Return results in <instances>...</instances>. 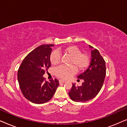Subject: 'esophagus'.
<instances>
[{
    "label": "esophagus",
    "mask_w": 127,
    "mask_h": 127,
    "mask_svg": "<svg viewBox=\"0 0 127 127\" xmlns=\"http://www.w3.org/2000/svg\"><path fill=\"white\" fill-rule=\"evenodd\" d=\"M60 81V83H64V82H65V80H62V79H61L59 80Z\"/></svg>",
    "instance_id": "1"
}]
</instances>
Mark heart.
Returning a JSON list of instances; mask_svg holds the SVG:
<instances>
[{"label": "heart", "instance_id": "1", "mask_svg": "<svg viewBox=\"0 0 127 127\" xmlns=\"http://www.w3.org/2000/svg\"><path fill=\"white\" fill-rule=\"evenodd\" d=\"M62 51L71 57L69 62L70 66H60L55 69V74L57 77L63 79H67L76 73L77 67L79 70H83L88 66L90 62L88 55L86 53H82L78 47L72 45L64 48ZM61 55L58 51H53L50 55V60L52 65H57L61 61Z\"/></svg>", "mask_w": 127, "mask_h": 127}]
</instances>
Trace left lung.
Returning a JSON list of instances; mask_svg holds the SVG:
<instances>
[{"label": "left lung", "instance_id": "8db88e82", "mask_svg": "<svg viewBox=\"0 0 127 127\" xmlns=\"http://www.w3.org/2000/svg\"><path fill=\"white\" fill-rule=\"evenodd\" d=\"M91 48L93 47L90 45ZM106 76V64L103 57L96 49L91 50V60L87 69L77 76L84 82L81 86L72 84L69 92L70 99L77 102H84L92 99L100 91Z\"/></svg>", "mask_w": 127, "mask_h": 127}]
</instances>
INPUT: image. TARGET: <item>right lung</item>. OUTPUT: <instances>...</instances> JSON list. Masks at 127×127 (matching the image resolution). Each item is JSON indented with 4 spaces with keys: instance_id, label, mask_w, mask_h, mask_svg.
Returning a JSON list of instances; mask_svg holds the SVG:
<instances>
[{
    "instance_id": "1",
    "label": "right lung",
    "mask_w": 127,
    "mask_h": 127,
    "mask_svg": "<svg viewBox=\"0 0 127 127\" xmlns=\"http://www.w3.org/2000/svg\"><path fill=\"white\" fill-rule=\"evenodd\" d=\"M54 44H43L29 53L22 61L18 70V81L22 94L29 101L36 104L48 102L53 98L59 81H50L43 77L51 66L50 57Z\"/></svg>"
}]
</instances>
